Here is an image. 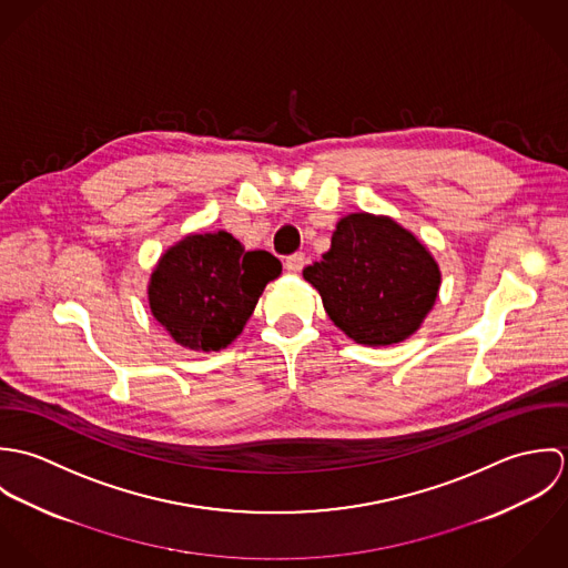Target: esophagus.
<instances>
[{"mask_svg":"<svg viewBox=\"0 0 568 568\" xmlns=\"http://www.w3.org/2000/svg\"><path fill=\"white\" fill-rule=\"evenodd\" d=\"M304 264H306V255H304V253H293V255H288L286 262H284L286 271H291V273H300V271L304 268Z\"/></svg>","mask_w":568,"mask_h":568,"instance_id":"esophagus-1","label":"esophagus"}]
</instances>
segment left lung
<instances>
[{"instance_id":"left-lung-1","label":"left lung","mask_w":568,"mask_h":568,"mask_svg":"<svg viewBox=\"0 0 568 568\" xmlns=\"http://www.w3.org/2000/svg\"><path fill=\"white\" fill-rule=\"evenodd\" d=\"M304 277L334 325L363 345L405 341L439 291V268L426 246L392 219L363 212L338 221L329 251Z\"/></svg>"}]
</instances>
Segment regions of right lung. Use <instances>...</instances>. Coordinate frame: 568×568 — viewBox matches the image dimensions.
<instances>
[{
  "label": "right lung",
  "mask_w": 568,
  "mask_h": 568,
  "mask_svg": "<svg viewBox=\"0 0 568 568\" xmlns=\"http://www.w3.org/2000/svg\"><path fill=\"white\" fill-rule=\"evenodd\" d=\"M282 273L268 251H244L227 232L192 234L163 253L149 302L155 320L190 349H223L251 317L264 286Z\"/></svg>",
  "instance_id": "obj_1"
}]
</instances>
